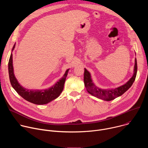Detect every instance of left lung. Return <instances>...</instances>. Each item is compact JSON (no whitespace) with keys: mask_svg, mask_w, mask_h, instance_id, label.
<instances>
[{"mask_svg":"<svg viewBox=\"0 0 148 148\" xmlns=\"http://www.w3.org/2000/svg\"><path fill=\"white\" fill-rule=\"evenodd\" d=\"M137 61L135 58V63L134 67V73L132 78L124 85L118 88L111 90H104L97 87L92 82L91 78L90 73L85 69L84 74V81L85 87L87 91L91 95L96 97L99 99L105 101H111L125 93L132 85L137 73Z\"/></svg>","mask_w":148,"mask_h":148,"instance_id":"left-lung-1","label":"left lung"}]
</instances>
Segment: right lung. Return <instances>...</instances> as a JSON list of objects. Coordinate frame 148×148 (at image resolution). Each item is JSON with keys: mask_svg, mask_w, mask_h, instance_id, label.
I'll return each instance as SVG.
<instances>
[{"mask_svg": "<svg viewBox=\"0 0 148 148\" xmlns=\"http://www.w3.org/2000/svg\"><path fill=\"white\" fill-rule=\"evenodd\" d=\"M14 47L15 45H14L12 50L14 49ZM12 56V54H11L8 64L9 79L12 86L21 97L33 103L43 105L55 99L60 95L63 90V88H64V82L69 70H67L66 71V73L62 78H61L54 86L48 89L42 90H27L20 85L14 77L13 73Z\"/></svg>", "mask_w": 148, "mask_h": 148, "instance_id": "right-lung-1", "label": "right lung"}]
</instances>
